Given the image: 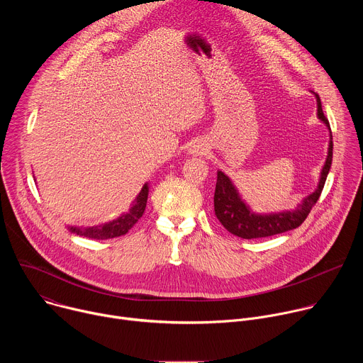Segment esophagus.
I'll return each mask as SVG.
<instances>
[{
  "instance_id": "34e87169",
  "label": "esophagus",
  "mask_w": 363,
  "mask_h": 363,
  "mask_svg": "<svg viewBox=\"0 0 363 363\" xmlns=\"http://www.w3.org/2000/svg\"><path fill=\"white\" fill-rule=\"evenodd\" d=\"M201 150H202V147H201L199 145H198V146H194V147H192V153H202Z\"/></svg>"
}]
</instances>
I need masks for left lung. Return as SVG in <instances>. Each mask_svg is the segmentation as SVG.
<instances>
[{
    "label": "left lung",
    "mask_w": 363,
    "mask_h": 363,
    "mask_svg": "<svg viewBox=\"0 0 363 363\" xmlns=\"http://www.w3.org/2000/svg\"><path fill=\"white\" fill-rule=\"evenodd\" d=\"M316 99H318V116L330 130L329 121L326 119L322 109L319 94H316ZM332 158H333V142H332V132H330L328 158L320 174L318 189L313 194L306 196L303 202L297 205V208L294 211H284V213L266 214V216L254 214L244 203V201L240 198L230 178L224 172L218 171L216 194H214V211L217 218L220 220V223L224 225L227 231L245 240L270 237V235L281 234V233L297 228L307 218L308 213L312 211V208L318 202L323 191L328 174L330 171Z\"/></svg>",
    "instance_id": "8db88e82"
}]
</instances>
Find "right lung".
<instances>
[{"label": "right lung", "mask_w": 363, "mask_h": 363, "mask_svg": "<svg viewBox=\"0 0 363 363\" xmlns=\"http://www.w3.org/2000/svg\"><path fill=\"white\" fill-rule=\"evenodd\" d=\"M147 184L143 185V188L140 189L139 195L135 198L130 210L121 216L119 218L101 224V225H96V227H87V228H80V227H70L72 233H76L77 235L86 237V238H93V240H108V238H115V237H121L125 235L136 223L138 220L143 216L145 213V206H146V201H147Z\"/></svg>", "instance_id": "add662e5"}]
</instances>
